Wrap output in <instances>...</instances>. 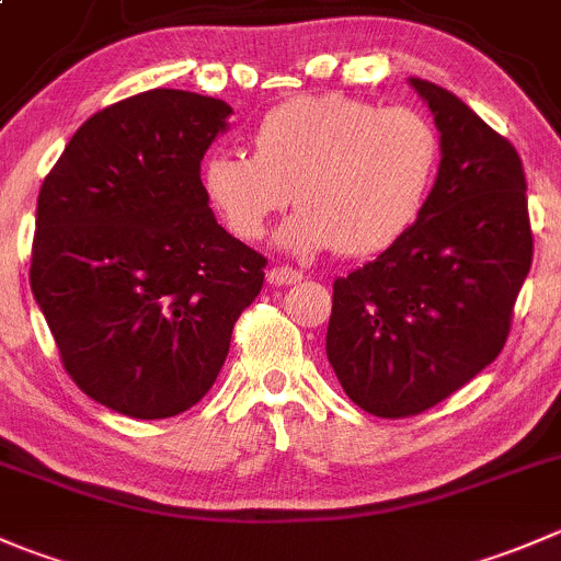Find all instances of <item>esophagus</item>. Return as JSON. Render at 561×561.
Listing matches in <instances>:
<instances>
[{
  "label": "esophagus",
  "mask_w": 561,
  "mask_h": 561,
  "mask_svg": "<svg viewBox=\"0 0 561 561\" xmlns=\"http://www.w3.org/2000/svg\"><path fill=\"white\" fill-rule=\"evenodd\" d=\"M265 279H268V285H274V287L296 285V282H301V271L287 268V265H274V268L265 274Z\"/></svg>",
  "instance_id": "1"
}]
</instances>
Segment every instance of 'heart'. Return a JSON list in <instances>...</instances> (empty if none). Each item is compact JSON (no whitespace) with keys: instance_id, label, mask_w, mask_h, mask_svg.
I'll return each instance as SVG.
<instances>
[{"instance_id":"heart-1","label":"heart","mask_w":561,"mask_h":561,"mask_svg":"<svg viewBox=\"0 0 561 561\" xmlns=\"http://www.w3.org/2000/svg\"><path fill=\"white\" fill-rule=\"evenodd\" d=\"M252 139L254 156L214 150L203 188L232 236L247 241L296 197L301 208L276 232L293 254L389 249L425 208L442 156L436 128L416 108H378L336 92L271 108Z\"/></svg>"}]
</instances>
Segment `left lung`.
Returning <instances> with one entry per match:
<instances>
[{
    "instance_id": "8db88e82",
    "label": "left lung",
    "mask_w": 561,
    "mask_h": 561,
    "mask_svg": "<svg viewBox=\"0 0 561 561\" xmlns=\"http://www.w3.org/2000/svg\"><path fill=\"white\" fill-rule=\"evenodd\" d=\"M408 84L442 134V164L411 230L334 282L325 356L367 413H422L502 353L531 268L526 175L513 145L458 95Z\"/></svg>"
}]
</instances>
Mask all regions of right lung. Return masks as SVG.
<instances>
[{
  "mask_svg": "<svg viewBox=\"0 0 561 561\" xmlns=\"http://www.w3.org/2000/svg\"><path fill=\"white\" fill-rule=\"evenodd\" d=\"M230 103L148 90L92 114L37 197L30 285L65 369L134 419L214 386L265 257L216 221L199 178Z\"/></svg>",
  "mask_w": 561,
  "mask_h": 561,
  "instance_id": "obj_1",
  "label": "right lung"
}]
</instances>
